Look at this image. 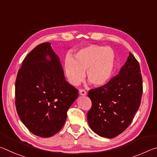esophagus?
Here are the masks:
<instances>
[{
  "instance_id": "1",
  "label": "esophagus",
  "mask_w": 157,
  "mask_h": 157,
  "mask_svg": "<svg viewBox=\"0 0 157 157\" xmlns=\"http://www.w3.org/2000/svg\"><path fill=\"white\" fill-rule=\"evenodd\" d=\"M79 94L81 95H86V92L84 89H80L79 91Z\"/></svg>"
}]
</instances>
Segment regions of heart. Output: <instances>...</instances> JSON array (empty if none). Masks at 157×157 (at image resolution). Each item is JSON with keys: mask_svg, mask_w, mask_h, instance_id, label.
<instances>
[{"mask_svg": "<svg viewBox=\"0 0 157 157\" xmlns=\"http://www.w3.org/2000/svg\"><path fill=\"white\" fill-rule=\"evenodd\" d=\"M116 57L109 47L90 45L79 50L74 57H67L65 60V72L68 82L78 85L84 78L95 86L107 83L113 75Z\"/></svg>", "mask_w": 157, "mask_h": 157, "instance_id": "heart-1", "label": "heart"}]
</instances>
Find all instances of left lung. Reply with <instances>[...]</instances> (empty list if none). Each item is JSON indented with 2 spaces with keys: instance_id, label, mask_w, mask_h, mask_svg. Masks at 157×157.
Returning <instances> with one entry per match:
<instances>
[{
  "instance_id": "8db88e82",
  "label": "left lung",
  "mask_w": 157,
  "mask_h": 157,
  "mask_svg": "<svg viewBox=\"0 0 157 157\" xmlns=\"http://www.w3.org/2000/svg\"><path fill=\"white\" fill-rule=\"evenodd\" d=\"M143 78L139 63L129 52L120 72L105 84L89 90L91 107L87 113L90 127L100 136L114 138L123 132L140 107Z\"/></svg>"
}]
</instances>
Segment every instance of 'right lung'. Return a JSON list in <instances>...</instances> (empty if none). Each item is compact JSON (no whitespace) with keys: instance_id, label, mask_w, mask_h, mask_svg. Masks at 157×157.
I'll return each mask as SVG.
<instances>
[{"instance_id":"right-lung-1","label":"right lung","mask_w":157,"mask_h":157,"mask_svg":"<svg viewBox=\"0 0 157 157\" xmlns=\"http://www.w3.org/2000/svg\"><path fill=\"white\" fill-rule=\"evenodd\" d=\"M78 96V90L66 82L50 43L39 44L28 53L16 79L15 105L21 121L33 134L44 138L57 134Z\"/></svg>"}]
</instances>
